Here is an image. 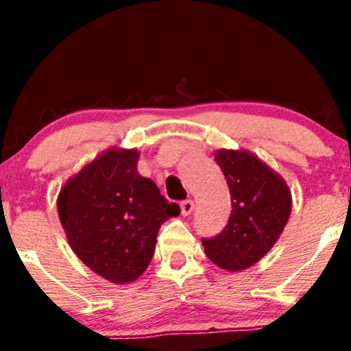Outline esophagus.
I'll list each match as a JSON object with an SVG mask.
<instances>
[{
  "instance_id": "1",
  "label": "esophagus",
  "mask_w": 351,
  "mask_h": 351,
  "mask_svg": "<svg viewBox=\"0 0 351 351\" xmlns=\"http://www.w3.org/2000/svg\"><path fill=\"white\" fill-rule=\"evenodd\" d=\"M193 202L192 200H183L182 204H180V208H182V214L183 215H190L193 212Z\"/></svg>"
}]
</instances>
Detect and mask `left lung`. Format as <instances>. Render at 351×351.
I'll use <instances>...</instances> for the list:
<instances>
[{"label":"left lung","mask_w":351,"mask_h":351,"mask_svg":"<svg viewBox=\"0 0 351 351\" xmlns=\"http://www.w3.org/2000/svg\"><path fill=\"white\" fill-rule=\"evenodd\" d=\"M215 161L229 185L232 210L228 226L202 244L217 267L241 271L258 263L280 238L292 195L284 178L247 151L221 149Z\"/></svg>","instance_id":"8db88e82"}]
</instances>
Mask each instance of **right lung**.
<instances>
[{"label":"right lung","mask_w":351,"mask_h":351,"mask_svg":"<svg viewBox=\"0 0 351 351\" xmlns=\"http://www.w3.org/2000/svg\"><path fill=\"white\" fill-rule=\"evenodd\" d=\"M137 159L136 149L112 147L67 180L58 197L69 246L113 284H129L144 274L159 228L180 214L153 180L137 173Z\"/></svg>","instance_id":"add662e5"}]
</instances>
